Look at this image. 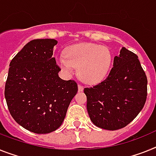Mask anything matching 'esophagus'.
Returning <instances> with one entry per match:
<instances>
[{
  "mask_svg": "<svg viewBox=\"0 0 156 156\" xmlns=\"http://www.w3.org/2000/svg\"><path fill=\"white\" fill-rule=\"evenodd\" d=\"M78 91H82V90H83V86H82V85H80V84H78Z\"/></svg>",
  "mask_w": 156,
  "mask_h": 156,
  "instance_id": "esophagus-1",
  "label": "esophagus"
}]
</instances>
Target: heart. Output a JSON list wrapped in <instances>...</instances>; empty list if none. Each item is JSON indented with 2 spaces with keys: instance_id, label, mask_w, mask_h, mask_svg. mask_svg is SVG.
Here are the masks:
<instances>
[{
  "instance_id": "b5f03b06",
  "label": "heart",
  "mask_w": 156,
  "mask_h": 156,
  "mask_svg": "<svg viewBox=\"0 0 156 156\" xmlns=\"http://www.w3.org/2000/svg\"><path fill=\"white\" fill-rule=\"evenodd\" d=\"M112 59V53L106 47L82 43L68 48L66 58H60L58 62L68 74H71L74 67H78L81 79L88 84H95L107 75Z\"/></svg>"
}]
</instances>
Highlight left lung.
Masks as SVG:
<instances>
[{"mask_svg":"<svg viewBox=\"0 0 156 156\" xmlns=\"http://www.w3.org/2000/svg\"><path fill=\"white\" fill-rule=\"evenodd\" d=\"M147 79L138 56L125 48L114 57L107 78L86 87L87 111L96 126L117 130L133 121L144 106Z\"/></svg>","mask_w":156,"mask_h":156,"instance_id":"8db88e82","label":"left lung"}]
</instances>
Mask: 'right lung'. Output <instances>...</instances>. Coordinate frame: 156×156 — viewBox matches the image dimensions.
Wrapping results in <instances>:
<instances>
[{
    "label": "right lung",
    "instance_id": "1",
    "mask_svg": "<svg viewBox=\"0 0 156 156\" xmlns=\"http://www.w3.org/2000/svg\"><path fill=\"white\" fill-rule=\"evenodd\" d=\"M58 42L37 39L27 43L9 64L5 97L12 118L27 130L46 134L58 129L78 92L74 80H62L53 56Z\"/></svg>",
    "mask_w": 156,
    "mask_h": 156
}]
</instances>
